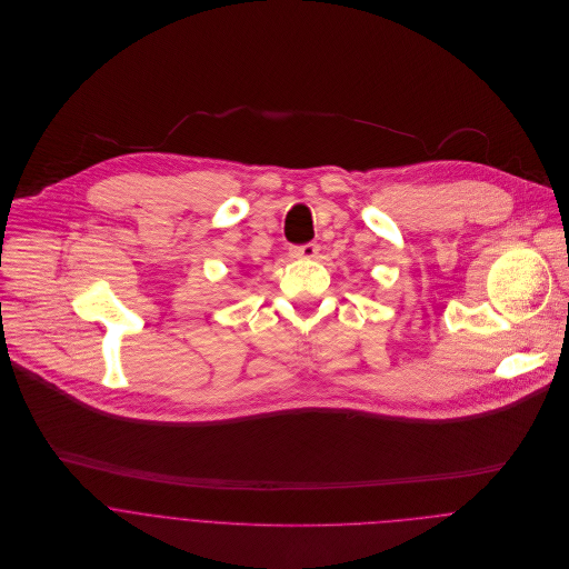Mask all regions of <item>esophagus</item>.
Wrapping results in <instances>:
<instances>
[{
    "label": "esophagus",
    "instance_id": "esophagus-1",
    "mask_svg": "<svg viewBox=\"0 0 569 569\" xmlns=\"http://www.w3.org/2000/svg\"><path fill=\"white\" fill-rule=\"evenodd\" d=\"M318 251H320V244L318 243H305L291 247V256H296V258H316Z\"/></svg>",
    "mask_w": 569,
    "mask_h": 569
}]
</instances>
